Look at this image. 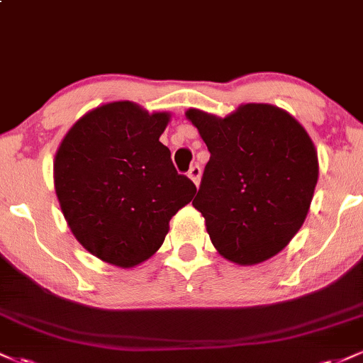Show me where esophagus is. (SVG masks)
Listing matches in <instances>:
<instances>
[{"label": "esophagus", "instance_id": "obj_1", "mask_svg": "<svg viewBox=\"0 0 363 363\" xmlns=\"http://www.w3.org/2000/svg\"><path fill=\"white\" fill-rule=\"evenodd\" d=\"M187 176H189L191 181H193L194 184L198 186L199 179H201V167H199V165H193V167L189 169V172H187Z\"/></svg>", "mask_w": 363, "mask_h": 363}]
</instances>
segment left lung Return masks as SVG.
Returning a JSON list of instances; mask_svg holds the SVG:
<instances>
[{
	"mask_svg": "<svg viewBox=\"0 0 363 363\" xmlns=\"http://www.w3.org/2000/svg\"><path fill=\"white\" fill-rule=\"evenodd\" d=\"M210 152L193 206L211 242L240 266L278 254L301 230L319 177L311 136L286 111L244 104L227 118L189 109Z\"/></svg>",
	"mask_w": 363,
	"mask_h": 363,
	"instance_id": "1",
	"label": "left lung"
}]
</instances>
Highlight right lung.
<instances>
[{"label": "right lung", "instance_id": "right-lung-1", "mask_svg": "<svg viewBox=\"0 0 363 363\" xmlns=\"http://www.w3.org/2000/svg\"><path fill=\"white\" fill-rule=\"evenodd\" d=\"M169 112L129 101L86 112L54 158V187L73 235L99 259L133 268L164 244L169 222L196 186L160 143Z\"/></svg>", "mask_w": 363, "mask_h": 363}]
</instances>
